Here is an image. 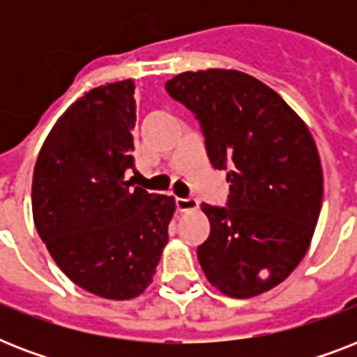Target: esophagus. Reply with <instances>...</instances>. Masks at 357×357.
I'll return each mask as SVG.
<instances>
[{
    "label": "esophagus",
    "instance_id": "obj_1",
    "mask_svg": "<svg viewBox=\"0 0 357 357\" xmlns=\"http://www.w3.org/2000/svg\"><path fill=\"white\" fill-rule=\"evenodd\" d=\"M198 207V200L195 198H176V209L179 213L190 211V209H196Z\"/></svg>",
    "mask_w": 357,
    "mask_h": 357
}]
</instances>
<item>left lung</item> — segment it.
<instances>
[{
  "instance_id": "obj_1",
  "label": "left lung",
  "mask_w": 357,
  "mask_h": 357,
  "mask_svg": "<svg viewBox=\"0 0 357 357\" xmlns=\"http://www.w3.org/2000/svg\"><path fill=\"white\" fill-rule=\"evenodd\" d=\"M167 92L200 120L209 161L228 170V207L204 204L198 261L213 287L252 298L304 259L321 215V157L310 129L271 86L238 70L183 72Z\"/></svg>"
}]
</instances>
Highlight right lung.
<instances>
[{
	"instance_id": "obj_1",
	"label": "right lung",
	"mask_w": 357,
	"mask_h": 357,
	"mask_svg": "<svg viewBox=\"0 0 357 357\" xmlns=\"http://www.w3.org/2000/svg\"><path fill=\"white\" fill-rule=\"evenodd\" d=\"M133 79L96 86L44 140L33 172V220L53 261L89 293H144L168 243L172 196L126 181L135 170Z\"/></svg>"
}]
</instances>
